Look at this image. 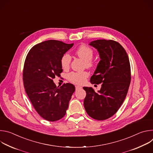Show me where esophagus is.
<instances>
[{
	"label": "esophagus",
	"mask_w": 153,
	"mask_h": 153,
	"mask_svg": "<svg viewBox=\"0 0 153 153\" xmlns=\"http://www.w3.org/2000/svg\"><path fill=\"white\" fill-rule=\"evenodd\" d=\"M82 88V87L80 86H79V85H76V90H77L79 88Z\"/></svg>",
	"instance_id": "1"
}]
</instances>
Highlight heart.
Here are the masks:
<instances>
[{"mask_svg":"<svg viewBox=\"0 0 153 153\" xmlns=\"http://www.w3.org/2000/svg\"><path fill=\"white\" fill-rule=\"evenodd\" d=\"M76 54L83 60L85 62L86 67L93 68L94 65V62L93 60L94 56L93 50L88 45H82L76 51ZM71 56L68 54H65L62 56L60 60L61 66L63 69L67 70L69 68L71 63ZM89 74L86 72H71L68 75V79L71 83L75 84H82L85 79L88 77Z\"/></svg>","mask_w":153,"mask_h":153,"instance_id":"heart-1","label":"heart"}]
</instances>
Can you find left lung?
Here are the masks:
<instances>
[{"instance_id": "8db88e82", "label": "left lung", "mask_w": 153, "mask_h": 153, "mask_svg": "<svg viewBox=\"0 0 153 153\" xmlns=\"http://www.w3.org/2000/svg\"><path fill=\"white\" fill-rule=\"evenodd\" d=\"M90 45L99 53L100 61L90 79L93 84L102 83L99 93L83 87L86 93L85 110L91 117L103 120L114 115L122 105L131 82V67L123 47L113 40H97Z\"/></svg>"}]
</instances>
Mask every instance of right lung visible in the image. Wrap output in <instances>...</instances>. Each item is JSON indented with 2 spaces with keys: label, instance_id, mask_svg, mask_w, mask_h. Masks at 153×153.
<instances>
[{
  "label": "right lung",
  "instance_id": "obj_1",
  "mask_svg": "<svg viewBox=\"0 0 153 153\" xmlns=\"http://www.w3.org/2000/svg\"><path fill=\"white\" fill-rule=\"evenodd\" d=\"M73 44L56 40L44 41L32 47L25 60V91L37 113L48 121H57L64 117L75 91L72 83L59 87L53 82L62 72L61 57Z\"/></svg>",
  "mask_w": 153,
  "mask_h": 153
}]
</instances>
